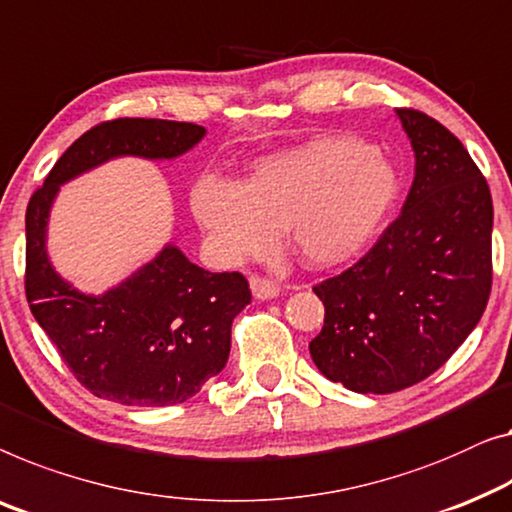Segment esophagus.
Instances as JSON below:
<instances>
[{
    "label": "esophagus",
    "mask_w": 512,
    "mask_h": 512,
    "mask_svg": "<svg viewBox=\"0 0 512 512\" xmlns=\"http://www.w3.org/2000/svg\"><path fill=\"white\" fill-rule=\"evenodd\" d=\"M249 286H251V293H254L256 300H272L279 295V284H274L272 279L251 277Z\"/></svg>",
    "instance_id": "34e87169"
}]
</instances>
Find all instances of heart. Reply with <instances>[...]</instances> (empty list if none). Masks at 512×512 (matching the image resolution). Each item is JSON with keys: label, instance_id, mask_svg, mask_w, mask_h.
Listing matches in <instances>:
<instances>
[{"label": "heart", "instance_id": "b5f03b06", "mask_svg": "<svg viewBox=\"0 0 512 512\" xmlns=\"http://www.w3.org/2000/svg\"><path fill=\"white\" fill-rule=\"evenodd\" d=\"M397 196L395 168L355 136H318L261 157L244 182L205 173L191 212L219 258L261 256L286 228L314 268L358 258L376 240Z\"/></svg>", "mask_w": 512, "mask_h": 512}]
</instances>
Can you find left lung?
Wrapping results in <instances>:
<instances>
[{"label": "left lung", "instance_id": "left-lung-1", "mask_svg": "<svg viewBox=\"0 0 512 512\" xmlns=\"http://www.w3.org/2000/svg\"><path fill=\"white\" fill-rule=\"evenodd\" d=\"M416 154L402 214L337 277L314 286L323 330L309 342L325 379L388 395L434 374L476 328L492 291V196L443 124L397 110Z\"/></svg>", "mask_w": 512, "mask_h": 512}]
</instances>
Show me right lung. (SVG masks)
I'll return each instance as SVG.
<instances>
[{"instance_id": "obj_1", "label": "right lung", "mask_w": 512, "mask_h": 512, "mask_svg": "<svg viewBox=\"0 0 512 512\" xmlns=\"http://www.w3.org/2000/svg\"><path fill=\"white\" fill-rule=\"evenodd\" d=\"M205 136L191 122L124 117L83 133L29 198L25 293L73 376L96 397L170 406L194 397L226 367L233 318L251 302L240 272H207L166 244L101 295L59 277L48 258V217L59 187L117 157L175 159Z\"/></svg>"}]
</instances>
